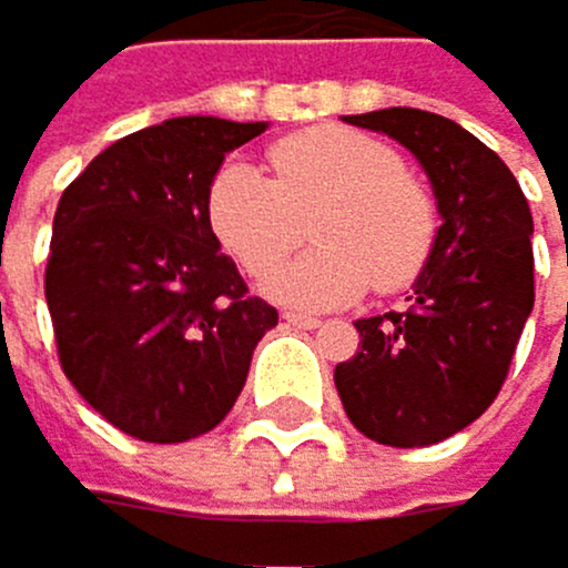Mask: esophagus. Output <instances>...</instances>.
I'll use <instances>...</instances> for the list:
<instances>
[{
	"mask_svg": "<svg viewBox=\"0 0 568 568\" xmlns=\"http://www.w3.org/2000/svg\"><path fill=\"white\" fill-rule=\"evenodd\" d=\"M282 317H286V325H293V328H317V325H322L317 317H311V314H296V311H286Z\"/></svg>",
	"mask_w": 568,
	"mask_h": 568,
	"instance_id": "1",
	"label": "esophagus"
}]
</instances>
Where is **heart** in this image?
Here are the masks:
<instances>
[{"label": "heart", "instance_id": "1", "mask_svg": "<svg viewBox=\"0 0 568 568\" xmlns=\"http://www.w3.org/2000/svg\"><path fill=\"white\" fill-rule=\"evenodd\" d=\"M268 176L229 162L207 186V225L251 275H264L303 239L315 215L314 252L268 275L282 304L339 307L399 293L432 261L438 240L435 194L403 169L399 151L349 126H311L268 148Z\"/></svg>", "mask_w": 568, "mask_h": 568}]
</instances>
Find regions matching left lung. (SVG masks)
Wrapping results in <instances>:
<instances>
[{"mask_svg": "<svg viewBox=\"0 0 568 568\" xmlns=\"http://www.w3.org/2000/svg\"><path fill=\"white\" fill-rule=\"evenodd\" d=\"M346 123L414 151L442 212L409 307L361 317V349L335 367L356 432L378 445L424 449L474 424L506 385L534 311L530 204L509 165L453 119L378 109Z\"/></svg>", "mask_w": 568, "mask_h": 568, "instance_id": "1", "label": "left lung"}]
</instances>
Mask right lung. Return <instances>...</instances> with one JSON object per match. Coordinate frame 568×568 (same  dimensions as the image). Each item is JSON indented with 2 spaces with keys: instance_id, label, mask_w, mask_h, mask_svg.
<instances>
[{
  "instance_id": "right-lung-1",
  "label": "right lung",
  "mask_w": 568,
  "mask_h": 568,
  "mask_svg": "<svg viewBox=\"0 0 568 568\" xmlns=\"http://www.w3.org/2000/svg\"><path fill=\"white\" fill-rule=\"evenodd\" d=\"M264 123L180 115L105 148L62 190L44 300L62 374L130 438L172 445L233 409L278 311L207 225V186Z\"/></svg>"
}]
</instances>
